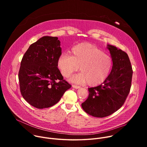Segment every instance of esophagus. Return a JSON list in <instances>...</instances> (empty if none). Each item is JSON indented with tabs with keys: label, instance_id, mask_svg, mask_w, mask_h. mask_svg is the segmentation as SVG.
<instances>
[{
	"label": "esophagus",
	"instance_id": "1",
	"mask_svg": "<svg viewBox=\"0 0 147 147\" xmlns=\"http://www.w3.org/2000/svg\"><path fill=\"white\" fill-rule=\"evenodd\" d=\"M72 87H73L74 88H76V89H79V88H80V86H76V85H73Z\"/></svg>",
	"mask_w": 147,
	"mask_h": 147
}]
</instances>
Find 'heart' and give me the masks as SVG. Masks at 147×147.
I'll use <instances>...</instances> for the list:
<instances>
[{"label": "heart", "mask_w": 147, "mask_h": 147, "mask_svg": "<svg viewBox=\"0 0 147 147\" xmlns=\"http://www.w3.org/2000/svg\"><path fill=\"white\" fill-rule=\"evenodd\" d=\"M69 52L61 53L57 59V66L62 76L69 77L80 66L81 73L73 76L70 81L77 84L95 86L100 84L109 76L112 67V58L102 49L90 43L74 46Z\"/></svg>", "instance_id": "obj_1"}]
</instances>
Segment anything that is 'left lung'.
Here are the masks:
<instances>
[{"label":"left lung","instance_id":"obj_1","mask_svg":"<svg viewBox=\"0 0 147 147\" xmlns=\"http://www.w3.org/2000/svg\"><path fill=\"white\" fill-rule=\"evenodd\" d=\"M107 48L112 59V70L100 85L88 88V97L81 104L84 111L96 117L108 116L120 109L131 84L133 70L127 54L111 45Z\"/></svg>","mask_w":147,"mask_h":147}]
</instances>
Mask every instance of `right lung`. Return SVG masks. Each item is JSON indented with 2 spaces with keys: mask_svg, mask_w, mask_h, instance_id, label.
Instances as JSON below:
<instances>
[{
  "mask_svg": "<svg viewBox=\"0 0 147 147\" xmlns=\"http://www.w3.org/2000/svg\"><path fill=\"white\" fill-rule=\"evenodd\" d=\"M61 54L58 38L45 36L31 44L23 57L18 72L20 91L32 107H52L71 87L57 66Z\"/></svg>",
  "mask_w": 147,
  "mask_h": 147,
  "instance_id": "1",
  "label": "right lung"
}]
</instances>
